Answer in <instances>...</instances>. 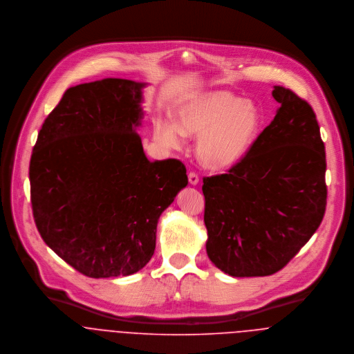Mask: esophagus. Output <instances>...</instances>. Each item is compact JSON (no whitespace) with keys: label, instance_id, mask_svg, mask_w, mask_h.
Returning <instances> with one entry per match:
<instances>
[{"label":"esophagus","instance_id":"obj_1","mask_svg":"<svg viewBox=\"0 0 354 354\" xmlns=\"http://www.w3.org/2000/svg\"><path fill=\"white\" fill-rule=\"evenodd\" d=\"M188 180H189L191 185H198L199 184V176L196 173H194V171H191L188 174Z\"/></svg>","mask_w":354,"mask_h":354}]
</instances>
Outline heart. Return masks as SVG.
<instances>
[{
  "label": "heart",
  "instance_id": "heart-1",
  "mask_svg": "<svg viewBox=\"0 0 354 354\" xmlns=\"http://www.w3.org/2000/svg\"><path fill=\"white\" fill-rule=\"evenodd\" d=\"M176 122L158 120L155 140L166 149H180L184 136H198L196 155L212 170L239 163L252 146L261 115L252 101L226 90L195 94L174 110Z\"/></svg>",
  "mask_w": 354,
  "mask_h": 354
}]
</instances>
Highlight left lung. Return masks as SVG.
I'll return each instance as SVG.
<instances>
[{"instance_id": "left-lung-1", "label": "left lung", "mask_w": 354, "mask_h": 354, "mask_svg": "<svg viewBox=\"0 0 354 354\" xmlns=\"http://www.w3.org/2000/svg\"><path fill=\"white\" fill-rule=\"evenodd\" d=\"M281 106L247 155L227 173L204 177L209 260L232 277L282 270L322 223L326 151L316 115L292 90L274 86Z\"/></svg>"}]
</instances>
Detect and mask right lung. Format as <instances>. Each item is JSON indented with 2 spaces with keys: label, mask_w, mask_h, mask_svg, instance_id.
Returning <instances> with one entry per match:
<instances>
[{
  "label": "right lung",
  "mask_w": 354,
  "mask_h": 354,
  "mask_svg": "<svg viewBox=\"0 0 354 354\" xmlns=\"http://www.w3.org/2000/svg\"><path fill=\"white\" fill-rule=\"evenodd\" d=\"M146 83L103 79L68 88L30 160L31 204L46 245L90 278L131 275L155 251L160 214L187 187L178 159L151 162L136 128Z\"/></svg>",
  "instance_id": "add662e5"
}]
</instances>
